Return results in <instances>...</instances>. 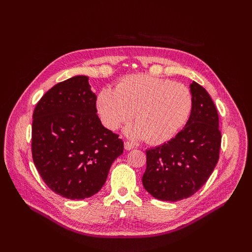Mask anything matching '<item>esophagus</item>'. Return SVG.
I'll use <instances>...</instances> for the list:
<instances>
[{"label":"esophagus","mask_w":252,"mask_h":252,"mask_svg":"<svg viewBox=\"0 0 252 252\" xmlns=\"http://www.w3.org/2000/svg\"><path fill=\"white\" fill-rule=\"evenodd\" d=\"M124 147H125L126 150H132L134 148V145L132 143H130V142H125Z\"/></svg>","instance_id":"obj_1"}]
</instances>
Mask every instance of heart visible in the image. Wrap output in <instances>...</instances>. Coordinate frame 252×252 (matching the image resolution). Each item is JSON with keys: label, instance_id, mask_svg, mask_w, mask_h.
I'll return each instance as SVG.
<instances>
[{"label": "heart", "instance_id": "obj_1", "mask_svg": "<svg viewBox=\"0 0 252 252\" xmlns=\"http://www.w3.org/2000/svg\"><path fill=\"white\" fill-rule=\"evenodd\" d=\"M96 106L103 124L116 130L133 117L136 123L125 128L130 139L146 138L149 143L172 139L184 126L191 111L192 98L187 87L148 74H133L122 80L116 90L103 89Z\"/></svg>", "mask_w": 252, "mask_h": 252}]
</instances>
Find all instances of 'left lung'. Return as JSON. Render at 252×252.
Returning a JSON list of instances; mask_svg holds the SVG:
<instances>
[{
  "label": "left lung",
  "instance_id": "8db88e82",
  "mask_svg": "<svg viewBox=\"0 0 252 252\" xmlns=\"http://www.w3.org/2000/svg\"><path fill=\"white\" fill-rule=\"evenodd\" d=\"M189 87L192 106L185 127L170 141L146 150L143 186L161 201L177 202L194 194L219 159L222 135L215 103L197 83Z\"/></svg>",
  "mask_w": 252,
  "mask_h": 252
}]
</instances>
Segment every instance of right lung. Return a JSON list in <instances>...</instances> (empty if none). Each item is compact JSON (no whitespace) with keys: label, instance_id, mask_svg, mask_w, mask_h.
I'll list each match as a JSON object with an SVG mask.
<instances>
[{"label":"right lung","instance_id":"right-lung-1","mask_svg":"<svg viewBox=\"0 0 252 252\" xmlns=\"http://www.w3.org/2000/svg\"><path fill=\"white\" fill-rule=\"evenodd\" d=\"M86 75L57 84L32 116V158L53 192L69 200L93 196L105 184L124 143L96 114V95Z\"/></svg>","mask_w":252,"mask_h":252}]
</instances>
